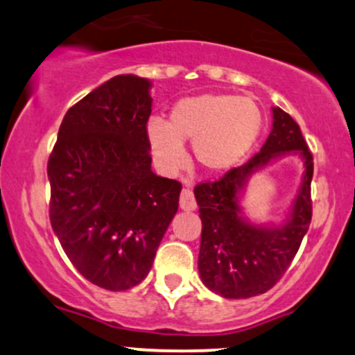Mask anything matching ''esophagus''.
<instances>
[{"mask_svg": "<svg viewBox=\"0 0 355 355\" xmlns=\"http://www.w3.org/2000/svg\"><path fill=\"white\" fill-rule=\"evenodd\" d=\"M180 207L183 210H195L197 207V202H195L193 191L190 189H183L180 195Z\"/></svg>", "mask_w": 355, "mask_h": 355, "instance_id": "34e87169", "label": "esophagus"}]
</instances>
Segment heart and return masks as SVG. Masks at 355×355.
Here are the masks:
<instances>
[{
    "mask_svg": "<svg viewBox=\"0 0 355 355\" xmlns=\"http://www.w3.org/2000/svg\"><path fill=\"white\" fill-rule=\"evenodd\" d=\"M263 115L247 96L200 95L175 105L170 121L152 118L148 141L157 165L175 173L185 165L183 144L190 141L193 158L205 173L234 168L262 132Z\"/></svg>",
    "mask_w": 355,
    "mask_h": 355,
    "instance_id": "1",
    "label": "heart"
}]
</instances>
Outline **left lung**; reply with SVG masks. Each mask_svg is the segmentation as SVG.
<instances>
[{
  "mask_svg": "<svg viewBox=\"0 0 355 355\" xmlns=\"http://www.w3.org/2000/svg\"><path fill=\"white\" fill-rule=\"evenodd\" d=\"M291 151H300L306 164L291 218L277 230L250 226L238 215V190L260 166ZM312 175L313 158L299 125L282 108H274V128L254 158L218 180L197 183L193 191L202 218L198 272L211 292L248 299L266 294L282 279L311 225Z\"/></svg>",
  "mask_w": 355,
  "mask_h": 355,
  "instance_id": "8db88e82",
  "label": "left lung"
}]
</instances>
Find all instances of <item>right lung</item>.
Masks as SVG:
<instances>
[{"mask_svg":"<svg viewBox=\"0 0 355 355\" xmlns=\"http://www.w3.org/2000/svg\"><path fill=\"white\" fill-rule=\"evenodd\" d=\"M150 81L118 75L68 110L48 160L50 222L85 279L126 291L148 275L182 183L152 172Z\"/></svg>","mask_w":355,"mask_h":355,"instance_id":"1","label":"right lung"}]
</instances>
